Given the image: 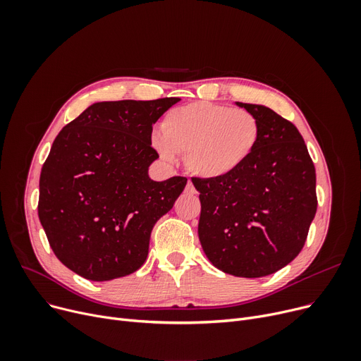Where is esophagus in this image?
I'll list each match as a JSON object with an SVG mask.
<instances>
[{"mask_svg":"<svg viewBox=\"0 0 361 361\" xmlns=\"http://www.w3.org/2000/svg\"><path fill=\"white\" fill-rule=\"evenodd\" d=\"M185 192L187 193H192V195H195L196 193V188H195V185H193V183L188 180L187 181V185H185Z\"/></svg>","mask_w":361,"mask_h":361,"instance_id":"1","label":"esophagus"}]
</instances>
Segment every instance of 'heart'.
<instances>
[{
	"label": "heart",
	"mask_w": 361,
	"mask_h": 361,
	"mask_svg": "<svg viewBox=\"0 0 361 361\" xmlns=\"http://www.w3.org/2000/svg\"><path fill=\"white\" fill-rule=\"evenodd\" d=\"M260 139V126L252 112L206 101L168 111L162 130L152 143L166 161L185 154V165L199 178L230 176L252 157Z\"/></svg>",
	"instance_id": "heart-1"
}]
</instances>
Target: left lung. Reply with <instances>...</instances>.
<instances>
[{
  "label": "left lung",
  "instance_id": "8db88e82",
  "mask_svg": "<svg viewBox=\"0 0 361 361\" xmlns=\"http://www.w3.org/2000/svg\"><path fill=\"white\" fill-rule=\"evenodd\" d=\"M257 118L259 143L235 173L192 178L200 193L199 240L219 271L271 275L297 257L316 215V171L297 127L271 108L235 102Z\"/></svg>",
  "mask_w": 361,
  "mask_h": 361
}]
</instances>
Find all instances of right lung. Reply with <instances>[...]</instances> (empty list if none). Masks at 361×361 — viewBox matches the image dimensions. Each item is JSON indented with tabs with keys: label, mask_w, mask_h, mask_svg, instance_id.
I'll return each mask as SVG.
<instances>
[{
	"label": "right lung",
	"mask_w": 361,
	"mask_h": 361,
	"mask_svg": "<svg viewBox=\"0 0 361 361\" xmlns=\"http://www.w3.org/2000/svg\"><path fill=\"white\" fill-rule=\"evenodd\" d=\"M180 98L87 106L55 137L39 178L37 215L55 256L90 281L136 272L157 221L187 178L154 181L152 126Z\"/></svg>",
	"instance_id": "1"
}]
</instances>
